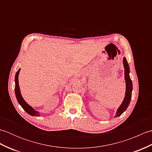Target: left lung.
<instances>
[{
	"label": "left lung",
	"instance_id": "1",
	"mask_svg": "<svg viewBox=\"0 0 152 152\" xmlns=\"http://www.w3.org/2000/svg\"><path fill=\"white\" fill-rule=\"evenodd\" d=\"M123 64H124L125 69V80L126 83L125 94L124 101H123L121 105L119 106V107L118 108L117 111H116L115 118L120 116L127 110L129 105L131 99L132 91H133V83H132V81L129 76V66L127 59H126L125 57H124V59H123Z\"/></svg>",
	"mask_w": 152,
	"mask_h": 152
}]
</instances>
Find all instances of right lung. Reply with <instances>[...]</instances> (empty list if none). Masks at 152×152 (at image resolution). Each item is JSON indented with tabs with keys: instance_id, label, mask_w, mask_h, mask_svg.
I'll use <instances>...</instances> for the list:
<instances>
[{
	"instance_id": "obj_1",
	"label": "right lung",
	"mask_w": 152,
	"mask_h": 152,
	"mask_svg": "<svg viewBox=\"0 0 152 152\" xmlns=\"http://www.w3.org/2000/svg\"><path fill=\"white\" fill-rule=\"evenodd\" d=\"M20 69H19L17 71V72H16L15 76V94L16 99H17L19 104L21 106L23 109L27 114L32 116H37V117H38V116H40L39 112L36 111L32 106H31L29 104H28L27 102L25 101L23 98V96L21 94V91L20 88H19L18 80V76L19 72H20Z\"/></svg>"
}]
</instances>
